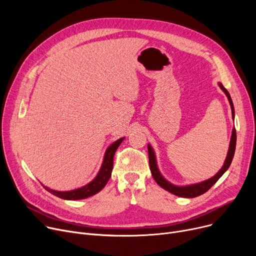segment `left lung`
<instances>
[{
    "mask_svg": "<svg viewBox=\"0 0 256 256\" xmlns=\"http://www.w3.org/2000/svg\"><path fill=\"white\" fill-rule=\"evenodd\" d=\"M219 87L221 88V90L225 93V96L228 98V102H230V108H232V119L234 120V104L230 98V94L228 92L224 86L221 83H218ZM236 128H232V138H230V148H228L227 152V156L226 158L224 160V164L222 166V168L214 174V176L206 180H204L201 182H197V184H188V186H176L170 182H168L163 176L162 173L160 172L158 167V163H156V154L154 150L150 144H147V148H148V158H150V168L152 174V178H154V180L156 182V184L162 186L163 189H165L166 191L180 196V197H184V198H194L197 196H200L204 194L206 191H208L210 188L217 182V180L223 176V174L226 172V170L230 168L232 158L234 156V152H236Z\"/></svg>",
    "mask_w": 256,
    "mask_h": 256,
    "instance_id": "8db88e82",
    "label": "left lung"
}]
</instances>
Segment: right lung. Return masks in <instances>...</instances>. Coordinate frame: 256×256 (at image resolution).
<instances>
[{"label":"right lung","mask_w":256,"mask_h":256,"mask_svg":"<svg viewBox=\"0 0 256 256\" xmlns=\"http://www.w3.org/2000/svg\"><path fill=\"white\" fill-rule=\"evenodd\" d=\"M124 140V137L120 138V139L116 140L114 143H112L109 147H108L106 152H104L102 164V167H100L98 173L96 174V176L90 182H88L87 184L78 188V189L70 190V191H56V190L50 189L48 186H46L42 184L44 186V189L46 191H48L50 193H52V195H55L59 198L65 199V200L85 199L90 196L96 195V193H98L100 191H102L104 189V186L106 184L108 180H110L112 169H113V158H114L115 152L117 150L119 145Z\"/></svg>","instance_id":"add662e5"}]
</instances>
